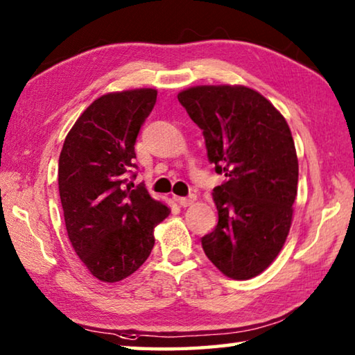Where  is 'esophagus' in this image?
<instances>
[{
  "instance_id": "obj_1",
  "label": "esophagus",
  "mask_w": 355,
  "mask_h": 355,
  "mask_svg": "<svg viewBox=\"0 0 355 355\" xmlns=\"http://www.w3.org/2000/svg\"><path fill=\"white\" fill-rule=\"evenodd\" d=\"M177 202H178V205H180V207H183V208H186V207H191L192 203L196 202V196H194V194H191V196H188V197H178Z\"/></svg>"
}]
</instances>
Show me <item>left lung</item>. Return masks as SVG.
<instances>
[{
  "mask_svg": "<svg viewBox=\"0 0 355 355\" xmlns=\"http://www.w3.org/2000/svg\"><path fill=\"white\" fill-rule=\"evenodd\" d=\"M178 101L202 130L208 161L225 175L213 189L218 225L202 248L227 277H255L279 255L291 227L299 166L290 127L244 86L191 87Z\"/></svg>",
  "mask_w": 355,
  "mask_h": 355,
  "instance_id": "obj_1",
  "label": "left lung"
}]
</instances>
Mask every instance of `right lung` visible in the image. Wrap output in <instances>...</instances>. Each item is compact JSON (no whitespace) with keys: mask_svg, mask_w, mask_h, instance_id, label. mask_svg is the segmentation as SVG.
<instances>
[{"mask_svg":"<svg viewBox=\"0 0 355 355\" xmlns=\"http://www.w3.org/2000/svg\"><path fill=\"white\" fill-rule=\"evenodd\" d=\"M155 89L106 94L69 131L58 183L71 245L94 277L119 282L142 266L153 230L171 209L136 178L135 144L156 103Z\"/></svg>","mask_w":355,"mask_h":355,"instance_id":"right-lung-1","label":"right lung"}]
</instances>
